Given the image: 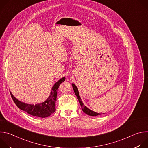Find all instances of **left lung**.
<instances>
[{"label": "left lung", "mask_w": 148, "mask_h": 148, "mask_svg": "<svg viewBox=\"0 0 148 148\" xmlns=\"http://www.w3.org/2000/svg\"><path fill=\"white\" fill-rule=\"evenodd\" d=\"M72 87H73V88L74 90V93L75 94V95L77 96L78 99V101L80 103V105L81 107V108H82V110L83 111V112L84 113H86V114H87L88 115H90V116H97V115H101L102 114H99V113H97V112H95L92 110H91L90 109H89L88 108H87V107L84 106V103H82V100H81V98L79 96V92H78V88L77 87V86L75 85L74 84L72 83Z\"/></svg>", "instance_id": "left-lung-1"}]
</instances>
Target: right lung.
Segmentation results:
<instances>
[{
	"label": "right lung",
	"instance_id": "add662e5",
	"mask_svg": "<svg viewBox=\"0 0 148 148\" xmlns=\"http://www.w3.org/2000/svg\"><path fill=\"white\" fill-rule=\"evenodd\" d=\"M66 79L65 77L61 78L57 81L53 86L50 95L47 99L41 103L31 104L27 103L18 100L15 98L12 93L10 92L12 98L17 106L21 110H23L29 114L40 118H46L53 114L56 111V101L57 100V90L62 82Z\"/></svg>",
	"mask_w": 148,
	"mask_h": 148
}]
</instances>
